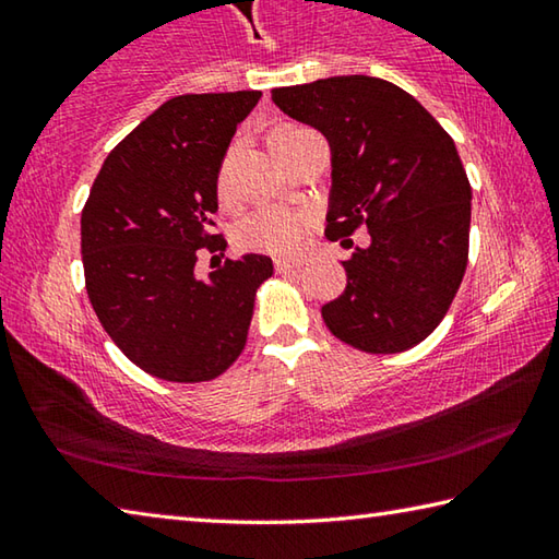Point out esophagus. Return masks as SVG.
Returning <instances> with one entry per match:
<instances>
[{"label":"esophagus","instance_id":"esophagus-1","mask_svg":"<svg viewBox=\"0 0 559 559\" xmlns=\"http://www.w3.org/2000/svg\"><path fill=\"white\" fill-rule=\"evenodd\" d=\"M276 271H290V269H300L302 266V259H286V257H278L276 261Z\"/></svg>","mask_w":559,"mask_h":559}]
</instances>
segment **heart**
<instances>
[{
  "label": "heart",
  "mask_w": 559,
  "mask_h": 559,
  "mask_svg": "<svg viewBox=\"0 0 559 559\" xmlns=\"http://www.w3.org/2000/svg\"><path fill=\"white\" fill-rule=\"evenodd\" d=\"M283 130V128H281ZM229 173L226 167L219 175V192H226ZM310 229V214L286 210V206H259L243 214L236 222L234 236L246 249L269 253H293L302 243V236Z\"/></svg>",
  "instance_id": "heart-1"
}]
</instances>
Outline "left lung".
<instances>
[{"label":"left lung","mask_w":559,"mask_h":559,"mask_svg":"<svg viewBox=\"0 0 559 559\" xmlns=\"http://www.w3.org/2000/svg\"><path fill=\"white\" fill-rule=\"evenodd\" d=\"M293 120L330 145L328 239L349 249L347 286L323 306L330 333L362 353L392 355L433 333L468 263L471 185L459 150L409 93L374 75H330L273 88Z\"/></svg>","instance_id":"8db88e82"}]
</instances>
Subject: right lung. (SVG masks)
<instances>
[{
    "mask_svg": "<svg viewBox=\"0 0 559 559\" xmlns=\"http://www.w3.org/2000/svg\"><path fill=\"white\" fill-rule=\"evenodd\" d=\"M261 91L187 93L163 103L112 147L81 214L86 290L100 325L140 370L206 382L241 355L257 288L273 261L243 253L200 278L197 253L224 251L212 234L216 182L236 126Z\"/></svg>",
    "mask_w": 559,
    "mask_h": 559,
    "instance_id": "right-lung-1",
    "label": "right lung"
}]
</instances>
